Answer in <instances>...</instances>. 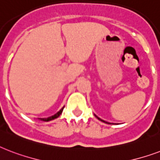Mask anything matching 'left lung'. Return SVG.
Here are the masks:
<instances>
[{"label": "left lung", "instance_id": "obj_1", "mask_svg": "<svg viewBox=\"0 0 160 160\" xmlns=\"http://www.w3.org/2000/svg\"><path fill=\"white\" fill-rule=\"evenodd\" d=\"M94 115H95V114H94ZM95 117L97 118H98V120H100V121H102V122H105V123H108V124H112V123H109V122H106V121H104V120H102V119H101V118H98V117L97 115H95Z\"/></svg>", "mask_w": 160, "mask_h": 160}]
</instances>
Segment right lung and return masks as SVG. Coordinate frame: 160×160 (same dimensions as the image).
I'll list each match as a JSON object with an SVG mask.
<instances>
[{
    "instance_id": "add662e5",
    "label": "right lung",
    "mask_w": 160,
    "mask_h": 160,
    "mask_svg": "<svg viewBox=\"0 0 160 160\" xmlns=\"http://www.w3.org/2000/svg\"><path fill=\"white\" fill-rule=\"evenodd\" d=\"M63 108H64V107L62 108H61L60 111H58L56 114H54L53 116H51V117H48V118H38L39 120H41V121H43V122H48V121H51V120H53L55 119V118H58L59 116H60L61 114H62V110Z\"/></svg>"
}]
</instances>
